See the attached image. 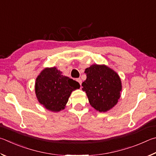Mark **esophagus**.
<instances>
[{
	"label": "esophagus",
	"instance_id": "esophagus-1",
	"mask_svg": "<svg viewBox=\"0 0 156 156\" xmlns=\"http://www.w3.org/2000/svg\"><path fill=\"white\" fill-rule=\"evenodd\" d=\"M76 81H77V82H79V83H80V85H81V83H82V81H81V80L80 78L76 79Z\"/></svg>",
	"mask_w": 156,
	"mask_h": 156
}]
</instances>
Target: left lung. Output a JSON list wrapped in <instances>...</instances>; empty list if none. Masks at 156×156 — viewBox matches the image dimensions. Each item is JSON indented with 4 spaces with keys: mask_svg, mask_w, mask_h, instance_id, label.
I'll return each mask as SVG.
<instances>
[{
    "mask_svg": "<svg viewBox=\"0 0 156 156\" xmlns=\"http://www.w3.org/2000/svg\"><path fill=\"white\" fill-rule=\"evenodd\" d=\"M82 83L89 102L95 110L105 112L112 108L120 98L121 81L118 74L105 65H92L85 70Z\"/></svg>",
    "mask_w": 156,
    "mask_h": 156,
    "instance_id": "left-lung-1",
    "label": "left lung"
}]
</instances>
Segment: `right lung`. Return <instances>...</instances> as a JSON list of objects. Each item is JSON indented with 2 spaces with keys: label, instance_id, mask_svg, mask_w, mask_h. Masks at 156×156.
<instances>
[{
  "label": "right lung",
  "instance_id": "1",
  "mask_svg": "<svg viewBox=\"0 0 156 156\" xmlns=\"http://www.w3.org/2000/svg\"><path fill=\"white\" fill-rule=\"evenodd\" d=\"M77 81L63 76L55 67L46 68L36 79L35 94L38 101L47 110L59 112L64 109L72 91L80 88Z\"/></svg>",
  "mask_w": 156,
  "mask_h": 156
}]
</instances>
